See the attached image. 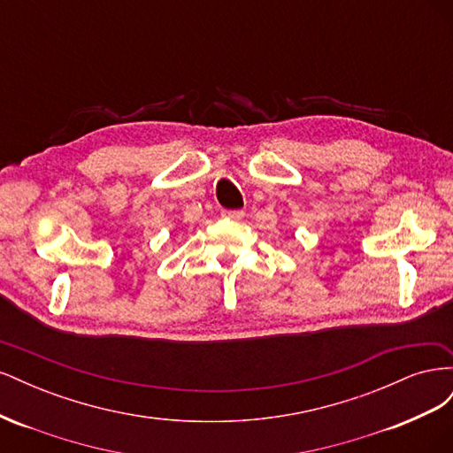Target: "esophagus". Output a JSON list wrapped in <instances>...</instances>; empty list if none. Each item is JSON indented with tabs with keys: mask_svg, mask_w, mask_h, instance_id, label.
Instances as JSON below:
<instances>
[{
	"mask_svg": "<svg viewBox=\"0 0 453 453\" xmlns=\"http://www.w3.org/2000/svg\"><path fill=\"white\" fill-rule=\"evenodd\" d=\"M221 215H223L225 219H234V221H240V219H243L245 213H243L242 210H223Z\"/></svg>",
	"mask_w": 453,
	"mask_h": 453,
	"instance_id": "34e87169",
	"label": "esophagus"
}]
</instances>
